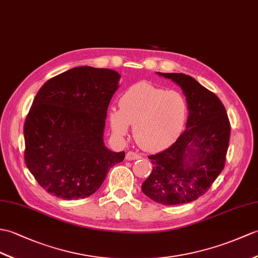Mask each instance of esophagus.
<instances>
[{
  "label": "esophagus",
  "instance_id": "1",
  "mask_svg": "<svg viewBox=\"0 0 258 258\" xmlns=\"http://www.w3.org/2000/svg\"><path fill=\"white\" fill-rule=\"evenodd\" d=\"M142 156L140 154L134 153V152H128L126 154V159L127 160H136V159H141Z\"/></svg>",
  "mask_w": 258,
  "mask_h": 258
}]
</instances>
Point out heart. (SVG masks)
Segmentation results:
<instances>
[{"label": "heart", "instance_id": "b5f03b06", "mask_svg": "<svg viewBox=\"0 0 258 258\" xmlns=\"http://www.w3.org/2000/svg\"><path fill=\"white\" fill-rule=\"evenodd\" d=\"M118 105L119 110L110 112L113 132L125 136L128 125H134L136 142L149 152H159L172 145L187 119V103L181 93L166 91L149 82L130 87Z\"/></svg>", "mask_w": 258, "mask_h": 258}]
</instances>
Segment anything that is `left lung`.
Wrapping results in <instances>:
<instances>
[{"instance_id": "8db88e82", "label": "left lung", "mask_w": 258, "mask_h": 258, "mask_svg": "<svg viewBox=\"0 0 258 258\" xmlns=\"http://www.w3.org/2000/svg\"><path fill=\"white\" fill-rule=\"evenodd\" d=\"M180 86L189 115L185 131L165 151L151 155L153 170L142 190L161 205L189 203L205 195L224 168L231 125L221 100L192 77L161 74Z\"/></svg>"}]
</instances>
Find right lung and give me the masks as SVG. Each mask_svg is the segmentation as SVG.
I'll use <instances>...</instances> for the list:
<instances>
[{
    "label": "right lung",
    "mask_w": 258,
    "mask_h": 258,
    "mask_svg": "<svg viewBox=\"0 0 258 258\" xmlns=\"http://www.w3.org/2000/svg\"><path fill=\"white\" fill-rule=\"evenodd\" d=\"M119 78L114 70L83 66L51 78L36 94L24 124V158L48 194L87 198L123 161L125 153L110 151L103 142Z\"/></svg>",
    "instance_id": "right-lung-1"
}]
</instances>
